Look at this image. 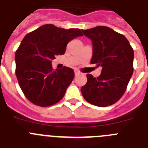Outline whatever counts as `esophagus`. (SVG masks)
<instances>
[{
    "mask_svg": "<svg viewBox=\"0 0 148 148\" xmlns=\"http://www.w3.org/2000/svg\"><path fill=\"white\" fill-rule=\"evenodd\" d=\"M74 74H75V76H77L79 74V72L78 71H74Z\"/></svg>",
    "mask_w": 148,
    "mask_h": 148,
    "instance_id": "1",
    "label": "esophagus"
}]
</instances>
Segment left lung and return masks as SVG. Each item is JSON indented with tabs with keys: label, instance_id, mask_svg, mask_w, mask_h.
I'll return each instance as SVG.
<instances>
[{
	"label": "left lung",
	"instance_id": "obj_1",
	"mask_svg": "<svg viewBox=\"0 0 148 148\" xmlns=\"http://www.w3.org/2000/svg\"><path fill=\"white\" fill-rule=\"evenodd\" d=\"M93 44L91 64L102 67L101 74H88L81 93L87 102L99 107L116 103L125 92L134 72V49L127 38L107 26L82 30Z\"/></svg>",
	"mask_w": 148,
	"mask_h": 148
}]
</instances>
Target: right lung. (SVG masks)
I'll return each mask as SVG.
<instances>
[{"instance_id": "1", "label": "right lung", "mask_w": 148, "mask_h": 148, "mask_svg": "<svg viewBox=\"0 0 148 148\" xmlns=\"http://www.w3.org/2000/svg\"><path fill=\"white\" fill-rule=\"evenodd\" d=\"M80 29H65L53 24L41 26L29 33L15 52V74L21 90L32 103L53 106L62 99L74 77L69 67L54 71L51 60L65 53L66 46Z\"/></svg>"}]
</instances>
